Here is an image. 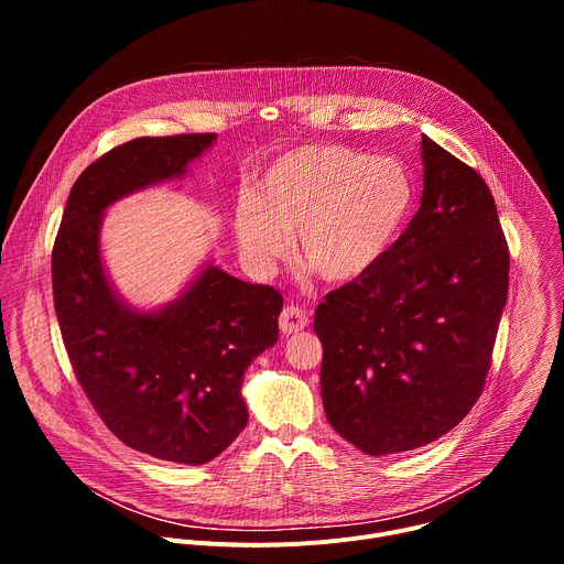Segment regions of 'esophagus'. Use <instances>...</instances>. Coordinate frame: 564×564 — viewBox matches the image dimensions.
Listing matches in <instances>:
<instances>
[{
	"label": "esophagus",
	"mask_w": 564,
	"mask_h": 564,
	"mask_svg": "<svg viewBox=\"0 0 564 564\" xmlns=\"http://www.w3.org/2000/svg\"><path fill=\"white\" fill-rule=\"evenodd\" d=\"M307 324H310V318H307L305 310H301L299 305H285L279 316V328L283 335L301 333Z\"/></svg>",
	"instance_id": "34e87169"
}]
</instances>
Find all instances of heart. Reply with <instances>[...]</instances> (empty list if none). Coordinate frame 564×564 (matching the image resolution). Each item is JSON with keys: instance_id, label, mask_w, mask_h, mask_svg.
<instances>
[{"instance_id": "heart-1", "label": "heart", "mask_w": 564, "mask_h": 564, "mask_svg": "<svg viewBox=\"0 0 564 564\" xmlns=\"http://www.w3.org/2000/svg\"><path fill=\"white\" fill-rule=\"evenodd\" d=\"M411 207L413 183L397 158L307 144L279 155L236 203L234 231L263 272L290 252L296 231L299 261L318 279L348 283L383 259Z\"/></svg>"}]
</instances>
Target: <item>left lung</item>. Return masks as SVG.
I'll use <instances>...</instances> for the list:
<instances>
[{
  "label": "left lung",
  "mask_w": 564,
  "mask_h": 564,
  "mask_svg": "<svg viewBox=\"0 0 564 564\" xmlns=\"http://www.w3.org/2000/svg\"><path fill=\"white\" fill-rule=\"evenodd\" d=\"M422 163L406 231L314 314L326 417L368 455L420 448L466 417L509 292V246L485 178L429 135Z\"/></svg>",
  "instance_id": "left-lung-1"
}]
</instances>
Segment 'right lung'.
Listing matches in <instances>:
<instances>
[{
    "label": "right lung",
    "mask_w": 564,
    "mask_h": 564,
    "mask_svg": "<svg viewBox=\"0 0 564 564\" xmlns=\"http://www.w3.org/2000/svg\"><path fill=\"white\" fill-rule=\"evenodd\" d=\"M216 133L133 138L75 181L51 254L53 303L73 372L129 448L178 464L220 455L248 424L246 368L276 344L283 296L209 265L165 310L133 312L100 261L105 207L181 176Z\"/></svg>",
    "instance_id": "obj_1"
}]
</instances>
